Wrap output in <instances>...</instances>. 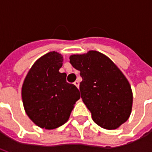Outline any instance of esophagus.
<instances>
[{
  "mask_svg": "<svg viewBox=\"0 0 152 152\" xmlns=\"http://www.w3.org/2000/svg\"><path fill=\"white\" fill-rule=\"evenodd\" d=\"M74 85L77 87V88H79V86H80V82L78 80H76L75 82H74Z\"/></svg>",
  "mask_w": 152,
  "mask_h": 152,
  "instance_id": "esophagus-1",
  "label": "esophagus"
}]
</instances>
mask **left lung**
Instances as JSON below:
<instances>
[{
  "mask_svg": "<svg viewBox=\"0 0 152 152\" xmlns=\"http://www.w3.org/2000/svg\"><path fill=\"white\" fill-rule=\"evenodd\" d=\"M70 63L80 72L81 99L93 121L106 129H115L127 121L133 104L130 85L112 60L90 50L70 56Z\"/></svg>",
  "mask_w": 152,
  "mask_h": 152,
  "instance_id": "1",
  "label": "left lung"
}]
</instances>
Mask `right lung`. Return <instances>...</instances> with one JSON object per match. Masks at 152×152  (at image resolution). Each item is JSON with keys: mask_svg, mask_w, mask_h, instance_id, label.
Wrapping results in <instances>:
<instances>
[{"mask_svg": "<svg viewBox=\"0 0 152 152\" xmlns=\"http://www.w3.org/2000/svg\"><path fill=\"white\" fill-rule=\"evenodd\" d=\"M63 61V56L55 51L40 57L29 70L22 87L28 117L46 129L65 124L80 97L79 89L66 82V73L59 72Z\"/></svg>", "mask_w": 152, "mask_h": 152, "instance_id": "right-lung-1", "label": "right lung"}]
</instances>
